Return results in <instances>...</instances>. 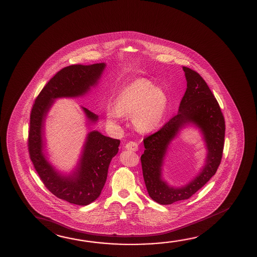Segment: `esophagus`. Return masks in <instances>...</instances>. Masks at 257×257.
Returning <instances> with one entry per match:
<instances>
[{
  "mask_svg": "<svg viewBox=\"0 0 257 257\" xmlns=\"http://www.w3.org/2000/svg\"><path fill=\"white\" fill-rule=\"evenodd\" d=\"M125 148L128 151L136 152L139 150V145L136 142H128L126 143Z\"/></svg>",
  "mask_w": 257,
  "mask_h": 257,
  "instance_id": "esophagus-1",
  "label": "esophagus"
}]
</instances>
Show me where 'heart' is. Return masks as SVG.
Masks as SVG:
<instances>
[{"mask_svg":"<svg viewBox=\"0 0 257 257\" xmlns=\"http://www.w3.org/2000/svg\"><path fill=\"white\" fill-rule=\"evenodd\" d=\"M167 106V95L162 88L153 86L146 78H137L120 90L114 99V107L106 108V121L117 126L122 116H132L139 131L152 132L162 122Z\"/></svg>","mask_w":257,"mask_h":257,"instance_id":"obj_1","label":"heart"}]
</instances>
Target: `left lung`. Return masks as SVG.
Wrapping results in <instances>:
<instances>
[{"mask_svg": "<svg viewBox=\"0 0 257 257\" xmlns=\"http://www.w3.org/2000/svg\"><path fill=\"white\" fill-rule=\"evenodd\" d=\"M182 69L187 90L178 114L159 131L144 139L146 150L141 155L143 177L149 196L160 204L188 199L203 188L215 174L224 147V117L219 103L199 74L187 67ZM188 125L195 126L202 135L207 156L196 177L181 187H173L163 178L164 161L172 141Z\"/></svg>", "mask_w": 257, "mask_h": 257, "instance_id": "8db88e82", "label": "left lung"}]
</instances>
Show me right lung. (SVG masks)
Listing matches in <instances>:
<instances>
[{
  "label": "right lung",
  "instance_id": "obj_1",
  "mask_svg": "<svg viewBox=\"0 0 257 257\" xmlns=\"http://www.w3.org/2000/svg\"><path fill=\"white\" fill-rule=\"evenodd\" d=\"M106 64L71 65L61 69L45 85L36 99L30 115L29 150L30 159L45 187L60 199L70 204L87 205L97 199L107 179L111 159L118 154L120 141L99 131L86 135L80 157L73 171L62 173L50 163L46 152L45 120L54 101L59 98L83 97L97 86ZM81 109L86 125L96 124L98 116Z\"/></svg>",
  "mask_w": 257,
  "mask_h": 257
}]
</instances>
